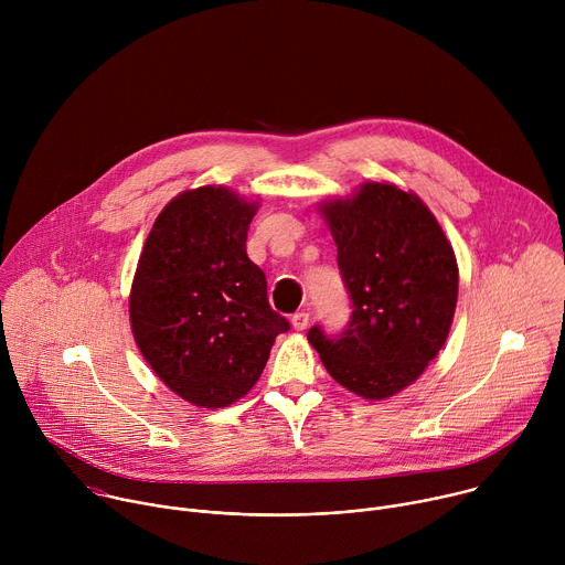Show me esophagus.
I'll return each mask as SVG.
<instances>
[{"label":"esophagus","instance_id":"esophagus-1","mask_svg":"<svg viewBox=\"0 0 565 565\" xmlns=\"http://www.w3.org/2000/svg\"><path fill=\"white\" fill-rule=\"evenodd\" d=\"M308 319H310V315H308L306 310L295 312V315L290 317V321H292V329H295V331H303V329L308 327Z\"/></svg>","mask_w":565,"mask_h":565}]
</instances>
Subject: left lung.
Here are the masks:
<instances>
[{"label": "left lung", "instance_id": "8db88e82", "mask_svg": "<svg viewBox=\"0 0 565 565\" xmlns=\"http://www.w3.org/2000/svg\"><path fill=\"white\" fill-rule=\"evenodd\" d=\"M338 266L351 299L342 333L308 331L344 388L382 399L409 386L443 349L458 299L449 241L416 196L364 183L351 201L324 203Z\"/></svg>", "mask_w": 565, "mask_h": 565}]
</instances>
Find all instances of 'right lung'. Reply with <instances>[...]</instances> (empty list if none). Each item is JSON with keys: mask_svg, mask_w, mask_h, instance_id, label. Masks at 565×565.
<instances>
[{"mask_svg": "<svg viewBox=\"0 0 565 565\" xmlns=\"http://www.w3.org/2000/svg\"><path fill=\"white\" fill-rule=\"evenodd\" d=\"M255 203L223 188L177 196L158 214L136 268L129 317L153 373L196 407L218 409L259 380L290 321L268 303L248 259Z\"/></svg>", "mask_w": 565, "mask_h": 565, "instance_id": "add662e5", "label": "right lung"}]
</instances>
